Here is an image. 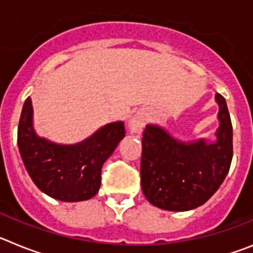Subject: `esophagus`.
Listing matches in <instances>:
<instances>
[{"label": "esophagus", "instance_id": "obj_1", "mask_svg": "<svg viewBox=\"0 0 253 253\" xmlns=\"http://www.w3.org/2000/svg\"><path fill=\"white\" fill-rule=\"evenodd\" d=\"M144 126V118L139 114L134 115L130 120H129V129L131 133H139Z\"/></svg>", "mask_w": 253, "mask_h": 253}]
</instances>
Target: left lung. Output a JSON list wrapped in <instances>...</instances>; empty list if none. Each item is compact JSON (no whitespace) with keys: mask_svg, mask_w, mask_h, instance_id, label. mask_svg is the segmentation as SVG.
I'll return each mask as SVG.
<instances>
[{"mask_svg":"<svg viewBox=\"0 0 253 253\" xmlns=\"http://www.w3.org/2000/svg\"><path fill=\"white\" fill-rule=\"evenodd\" d=\"M216 142L181 143L166 130L147 125L142 139L140 180L144 196L154 207L185 211L207 203L222 185L233 157V130L227 102L216 93Z\"/></svg>","mask_w":253,"mask_h":253,"instance_id":"1","label":"left lung"}]
</instances>
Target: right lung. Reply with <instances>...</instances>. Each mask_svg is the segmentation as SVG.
<instances>
[{
	"instance_id": "1",
	"label": "right lung",
	"mask_w": 253,
	"mask_h": 253,
	"mask_svg": "<svg viewBox=\"0 0 253 253\" xmlns=\"http://www.w3.org/2000/svg\"><path fill=\"white\" fill-rule=\"evenodd\" d=\"M124 135V123L116 122L73 146L51 143L35 134L33 106L28 97L20 116L17 144L38 189L60 202H84L99 193L102 165Z\"/></svg>"
}]
</instances>
